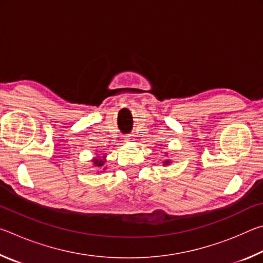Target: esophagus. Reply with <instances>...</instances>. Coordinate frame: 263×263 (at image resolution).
<instances>
[{"label": "esophagus", "instance_id": "34e87169", "mask_svg": "<svg viewBox=\"0 0 263 263\" xmlns=\"http://www.w3.org/2000/svg\"><path fill=\"white\" fill-rule=\"evenodd\" d=\"M131 140H132V137H126V138H125V141H126V142L131 141Z\"/></svg>", "mask_w": 263, "mask_h": 263}]
</instances>
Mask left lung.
I'll return each mask as SVG.
<instances>
[{
    "label": "left lung",
    "mask_w": 263,
    "mask_h": 263,
    "mask_svg": "<svg viewBox=\"0 0 263 263\" xmlns=\"http://www.w3.org/2000/svg\"><path fill=\"white\" fill-rule=\"evenodd\" d=\"M164 155H167V153L166 154H164ZM172 163V161H171V160H169V159H166V160H163V162H162V164H163V166H169V164H171Z\"/></svg>",
    "instance_id": "1"
}]
</instances>
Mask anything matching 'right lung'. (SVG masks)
<instances>
[{"mask_svg": "<svg viewBox=\"0 0 263 263\" xmlns=\"http://www.w3.org/2000/svg\"><path fill=\"white\" fill-rule=\"evenodd\" d=\"M91 162H92L91 166L95 167V168H100L101 169V173L104 172L105 169H106V167H105V162H106L105 155H104L103 158H101L100 154H96V157L91 159Z\"/></svg>", "mask_w": 263, "mask_h": 263, "instance_id": "right-lung-1", "label": "right lung"}]
</instances>
